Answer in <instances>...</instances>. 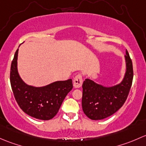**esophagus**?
Masks as SVG:
<instances>
[{"mask_svg":"<svg viewBox=\"0 0 146 146\" xmlns=\"http://www.w3.org/2000/svg\"><path fill=\"white\" fill-rule=\"evenodd\" d=\"M83 84V76L81 74H79L75 76L74 79V86L75 88H80Z\"/></svg>","mask_w":146,"mask_h":146,"instance_id":"34e87169","label":"esophagus"}]
</instances>
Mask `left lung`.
I'll use <instances>...</instances> for the list:
<instances>
[{
	"instance_id": "8db88e82",
	"label": "left lung",
	"mask_w": 146,
	"mask_h": 146,
	"mask_svg": "<svg viewBox=\"0 0 146 146\" xmlns=\"http://www.w3.org/2000/svg\"><path fill=\"white\" fill-rule=\"evenodd\" d=\"M127 72L121 84L106 88L96 84L91 79L84 82L82 88V109L91 119H103L113 115L127 100L132 85L133 76V64L127 50L125 55Z\"/></svg>"
}]
</instances>
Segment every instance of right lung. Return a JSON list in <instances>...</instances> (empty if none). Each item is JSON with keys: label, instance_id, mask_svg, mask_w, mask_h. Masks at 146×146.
Here are the masks:
<instances>
[{"label": "right lung", "instance_id": "add662e5", "mask_svg": "<svg viewBox=\"0 0 146 146\" xmlns=\"http://www.w3.org/2000/svg\"><path fill=\"white\" fill-rule=\"evenodd\" d=\"M17 54L18 49L12 61L10 80L18 106L25 113L34 118L42 120L53 118L64 98L72 88V80L55 82L40 88L27 85L18 74Z\"/></svg>", "mask_w": 146, "mask_h": 146}]
</instances>
